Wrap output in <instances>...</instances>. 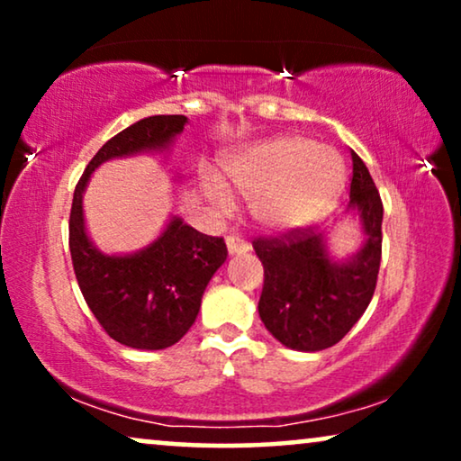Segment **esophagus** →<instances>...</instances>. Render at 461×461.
I'll return each mask as SVG.
<instances>
[{
    "instance_id": "34e87169",
    "label": "esophagus",
    "mask_w": 461,
    "mask_h": 461,
    "mask_svg": "<svg viewBox=\"0 0 461 461\" xmlns=\"http://www.w3.org/2000/svg\"><path fill=\"white\" fill-rule=\"evenodd\" d=\"M226 248H229V254H245V251H249V245L239 235L226 237Z\"/></svg>"
}]
</instances>
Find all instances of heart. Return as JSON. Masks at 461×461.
I'll list each match as a JSON object with an SVG mask.
<instances>
[{"label":"heart","instance_id":"obj_1","mask_svg":"<svg viewBox=\"0 0 461 461\" xmlns=\"http://www.w3.org/2000/svg\"><path fill=\"white\" fill-rule=\"evenodd\" d=\"M222 172L239 194L249 199L251 216L262 229L289 232L319 222L336 203L346 166L331 147L302 136H281L254 144L224 161ZM201 188L218 212H229L232 194L216 176Z\"/></svg>","mask_w":461,"mask_h":461}]
</instances>
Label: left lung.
I'll return each mask as SVG.
<instances>
[{
  "label": "left lung",
  "mask_w": 461,
  "mask_h": 461,
  "mask_svg": "<svg viewBox=\"0 0 461 461\" xmlns=\"http://www.w3.org/2000/svg\"><path fill=\"white\" fill-rule=\"evenodd\" d=\"M352 157L348 212L361 220L365 241L346 260H333L323 232L289 230L256 239L264 267L258 312L273 338L292 350L317 352L338 344L367 311L382 260L384 207L367 166Z\"/></svg>",
  "instance_id": "left-lung-1"
}]
</instances>
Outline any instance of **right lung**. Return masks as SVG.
I'll list each match as a JSON object with an SVG mask.
<instances>
[{
  "mask_svg": "<svg viewBox=\"0 0 461 461\" xmlns=\"http://www.w3.org/2000/svg\"><path fill=\"white\" fill-rule=\"evenodd\" d=\"M186 122L185 115H153L131 123L94 155L73 193L68 248L79 289L103 330L130 348L163 350L178 342L197 319L207 283L229 251L224 239L203 235L172 216L147 248L103 254L86 230L84 193L104 161L163 153Z\"/></svg>",
  "mask_w": 461,
  "mask_h": 461,
  "instance_id": "add662e5",
  "label": "right lung"
}]
</instances>
